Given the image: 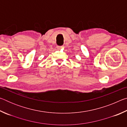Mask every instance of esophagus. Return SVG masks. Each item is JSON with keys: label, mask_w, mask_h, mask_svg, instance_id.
<instances>
[{"label": "esophagus", "mask_w": 127, "mask_h": 127, "mask_svg": "<svg viewBox=\"0 0 127 127\" xmlns=\"http://www.w3.org/2000/svg\"><path fill=\"white\" fill-rule=\"evenodd\" d=\"M64 48V46H57V49H63Z\"/></svg>", "instance_id": "obj_1"}]
</instances>
